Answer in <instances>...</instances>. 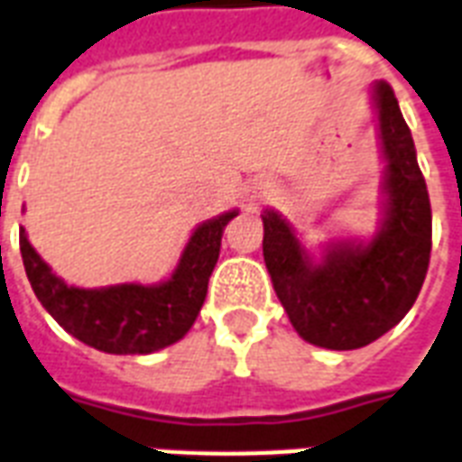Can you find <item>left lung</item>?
Listing matches in <instances>:
<instances>
[{"instance_id":"left-lung-1","label":"left lung","mask_w":462,"mask_h":462,"mask_svg":"<svg viewBox=\"0 0 462 462\" xmlns=\"http://www.w3.org/2000/svg\"><path fill=\"white\" fill-rule=\"evenodd\" d=\"M375 104L387 217L373 244H336L314 265L282 218L263 214V258L273 287L297 334L321 348H363L400 324L431 260V202L414 138L387 82L375 85Z\"/></svg>"}]
</instances>
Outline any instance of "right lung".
<instances>
[{
  "instance_id": "add662e5",
  "label": "right lung",
  "mask_w": 462,
  "mask_h": 462,
  "mask_svg": "<svg viewBox=\"0 0 462 462\" xmlns=\"http://www.w3.org/2000/svg\"><path fill=\"white\" fill-rule=\"evenodd\" d=\"M234 217L236 211H228L197 228L175 275L152 287H68L31 248L23 231L19 234V248L38 301L68 334L104 353H152L180 341L192 328L207 297L211 270L218 260L221 234Z\"/></svg>"
}]
</instances>
